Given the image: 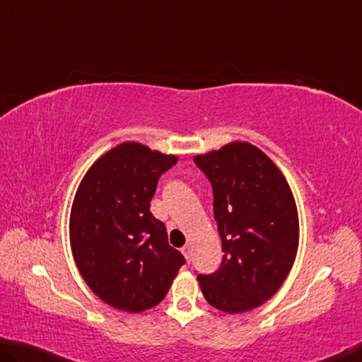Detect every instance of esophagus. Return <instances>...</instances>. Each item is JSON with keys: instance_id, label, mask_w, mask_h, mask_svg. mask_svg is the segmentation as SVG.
<instances>
[{"instance_id": "obj_1", "label": "esophagus", "mask_w": 362, "mask_h": 362, "mask_svg": "<svg viewBox=\"0 0 362 362\" xmlns=\"http://www.w3.org/2000/svg\"><path fill=\"white\" fill-rule=\"evenodd\" d=\"M182 253H183L185 259L189 260V259H191V247H189V245H185V247L182 248Z\"/></svg>"}]
</instances>
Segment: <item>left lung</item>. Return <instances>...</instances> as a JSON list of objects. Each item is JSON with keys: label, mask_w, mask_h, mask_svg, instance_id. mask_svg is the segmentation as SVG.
<instances>
[{"label": "left lung", "mask_w": 362, "mask_h": 362, "mask_svg": "<svg viewBox=\"0 0 362 362\" xmlns=\"http://www.w3.org/2000/svg\"><path fill=\"white\" fill-rule=\"evenodd\" d=\"M211 182L222 264L199 274L208 304L225 313L262 305L281 288L296 259L299 219L293 192L270 157L247 141L194 157Z\"/></svg>", "instance_id": "left-lung-1"}]
</instances>
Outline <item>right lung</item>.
Here are the masks:
<instances>
[{
    "label": "right lung",
    "instance_id": "right-lung-1",
    "mask_svg": "<svg viewBox=\"0 0 362 362\" xmlns=\"http://www.w3.org/2000/svg\"><path fill=\"white\" fill-rule=\"evenodd\" d=\"M175 163V156L126 141L100 157L75 192L74 260L89 288L114 308L140 313L156 307L185 264L168 243L163 222L149 211L158 177Z\"/></svg>",
    "mask_w": 362,
    "mask_h": 362
}]
</instances>
